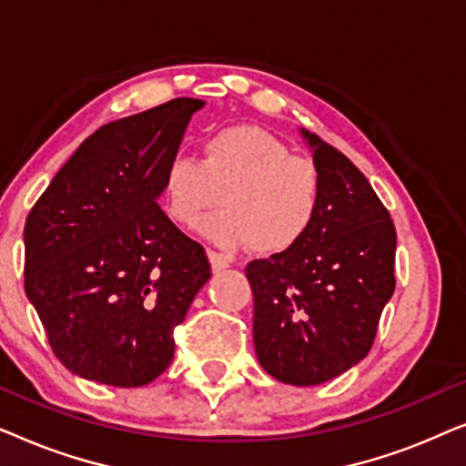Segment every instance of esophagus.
Segmentation results:
<instances>
[{
	"label": "esophagus",
	"mask_w": 466,
	"mask_h": 466,
	"mask_svg": "<svg viewBox=\"0 0 466 466\" xmlns=\"http://www.w3.org/2000/svg\"><path fill=\"white\" fill-rule=\"evenodd\" d=\"M208 258H209V265H212L214 271H222L231 265V260H228L225 254H220L216 250H208Z\"/></svg>",
	"instance_id": "34e87169"
}]
</instances>
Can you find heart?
Returning <instances> with one entry per match:
<instances>
[{"label":"heart","instance_id":"obj_1","mask_svg":"<svg viewBox=\"0 0 466 466\" xmlns=\"http://www.w3.org/2000/svg\"><path fill=\"white\" fill-rule=\"evenodd\" d=\"M220 195L227 212L208 222V238L279 254L316 225L322 174L311 158L292 155L260 127H227L203 142L199 161L174 157L161 174L163 209L182 228L199 227L220 206Z\"/></svg>","mask_w":466,"mask_h":466}]
</instances>
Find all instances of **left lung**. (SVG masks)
I'll list each match as a JSON object with an SVG mask.
<instances>
[{
	"mask_svg": "<svg viewBox=\"0 0 466 466\" xmlns=\"http://www.w3.org/2000/svg\"><path fill=\"white\" fill-rule=\"evenodd\" d=\"M322 174L316 225L290 250L246 267L254 295V350L278 381L318 386L373 346L394 292L397 231L350 158L301 129Z\"/></svg>",
	"mask_w": 466,
	"mask_h": 466,
	"instance_id": "obj_1",
	"label": "left lung"
}]
</instances>
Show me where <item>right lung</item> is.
<instances>
[{
    "label": "right lung",
    "mask_w": 466,
    "mask_h": 466,
    "mask_svg": "<svg viewBox=\"0 0 466 466\" xmlns=\"http://www.w3.org/2000/svg\"><path fill=\"white\" fill-rule=\"evenodd\" d=\"M206 101L177 97L88 136L25 222V292L69 371L118 388L157 380L174 329L212 276L158 206L161 174Z\"/></svg>",
    "instance_id": "obj_1"
}]
</instances>
